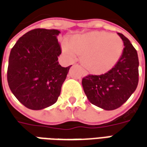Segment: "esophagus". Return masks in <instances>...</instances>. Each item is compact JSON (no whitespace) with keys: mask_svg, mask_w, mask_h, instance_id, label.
<instances>
[{"mask_svg":"<svg viewBox=\"0 0 147 147\" xmlns=\"http://www.w3.org/2000/svg\"><path fill=\"white\" fill-rule=\"evenodd\" d=\"M85 74H86V73H85Z\"/></svg>","mask_w":147,"mask_h":147,"instance_id":"34e87169","label":"esophagus"}]
</instances>
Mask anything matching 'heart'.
Segmentation results:
<instances>
[{"instance_id": "obj_1", "label": "heart", "mask_w": 147, "mask_h": 147, "mask_svg": "<svg viewBox=\"0 0 147 147\" xmlns=\"http://www.w3.org/2000/svg\"><path fill=\"white\" fill-rule=\"evenodd\" d=\"M62 49L69 57L82 55L83 66L92 73H105L112 69L123 51L121 37L115 33L94 32L76 35L68 42L63 40Z\"/></svg>"}]
</instances>
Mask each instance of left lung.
<instances>
[{
  "instance_id": "left-lung-1",
  "label": "left lung",
  "mask_w": 147,
  "mask_h": 147,
  "mask_svg": "<svg viewBox=\"0 0 147 147\" xmlns=\"http://www.w3.org/2000/svg\"><path fill=\"white\" fill-rule=\"evenodd\" d=\"M124 48L120 59L107 73L89 74L82 78L84 92L89 101L105 110L120 107L134 92L138 84V56L127 37L119 33Z\"/></svg>"
}]
</instances>
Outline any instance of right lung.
<instances>
[{
    "mask_svg": "<svg viewBox=\"0 0 147 147\" xmlns=\"http://www.w3.org/2000/svg\"><path fill=\"white\" fill-rule=\"evenodd\" d=\"M56 29L35 28L23 35L10 51L9 87L20 103L38 110L55 104L70 66L58 62L61 54Z\"/></svg>",
    "mask_w": 147,
    "mask_h": 147,
    "instance_id": "add662e5",
    "label": "right lung"
}]
</instances>
